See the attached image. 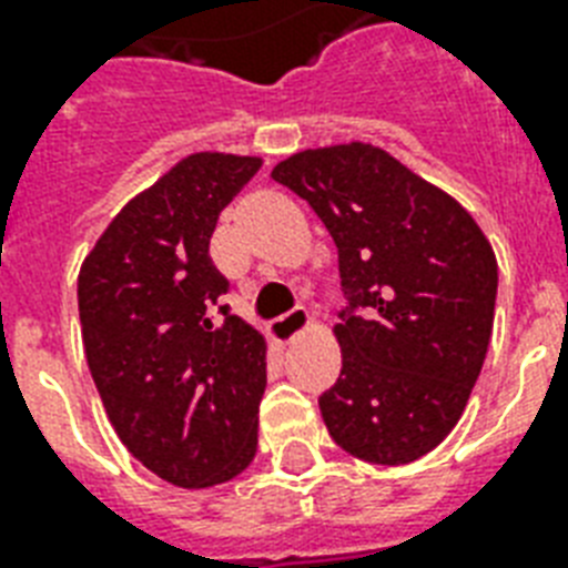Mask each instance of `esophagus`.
Returning a JSON list of instances; mask_svg holds the SVG:
<instances>
[{"label": "esophagus", "instance_id": "esophagus-1", "mask_svg": "<svg viewBox=\"0 0 568 568\" xmlns=\"http://www.w3.org/2000/svg\"><path fill=\"white\" fill-rule=\"evenodd\" d=\"M306 324H310V312L303 310V306H297V310L285 312V315H280V318L271 324V336H274L280 345H285V342H292L297 333H303Z\"/></svg>", "mask_w": 568, "mask_h": 568}]
</instances>
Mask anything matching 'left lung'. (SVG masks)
Returning <instances> with one entry per match:
<instances>
[{
    "mask_svg": "<svg viewBox=\"0 0 568 568\" xmlns=\"http://www.w3.org/2000/svg\"><path fill=\"white\" fill-rule=\"evenodd\" d=\"M336 241L342 374L318 397L338 448L379 466L433 450L466 409L493 338L498 262L463 205L372 144L274 168Z\"/></svg>",
    "mask_w": 568,
    "mask_h": 568,
    "instance_id": "obj_1",
    "label": "left lung"
}]
</instances>
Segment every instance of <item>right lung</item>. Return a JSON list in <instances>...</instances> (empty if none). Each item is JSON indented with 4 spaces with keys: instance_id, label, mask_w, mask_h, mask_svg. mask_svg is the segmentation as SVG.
<instances>
[{
    "instance_id": "obj_1",
    "label": "right lung",
    "mask_w": 568,
    "mask_h": 568,
    "mask_svg": "<svg viewBox=\"0 0 568 568\" xmlns=\"http://www.w3.org/2000/svg\"><path fill=\"white\" fill-rule=\"evenodd\" d=\"M262 168L196 153L123 205L79 274L88 368L129 454L173 486L226 484L256 457L265 338L221 297L209 241Z\"/></svg>"
}]
</instances>
